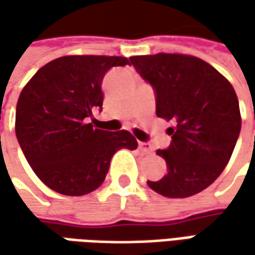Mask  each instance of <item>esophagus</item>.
<instances>
[{
    "instance_id": "esophagus-1",
    "label": "esophagus",
    "mask_w": 255,
    "mask_h": 255,
    "mask_svg": "<svg viewBox=\"0 0 255 255\" xmlns=\"http://www.w3.org/2000/svg\"><path fill=\"white\" fill-rule=\"evenodd\" d=\"M139 149L143 153H153V147L150 143L147 142H139Z\"/></svg>"
}]
</instances>
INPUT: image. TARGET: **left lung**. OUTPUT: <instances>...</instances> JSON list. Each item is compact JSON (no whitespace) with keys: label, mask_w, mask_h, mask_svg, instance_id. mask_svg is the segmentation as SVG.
I'll return each instance as SVG.
<instances>
[{"label":"left lung","mask_w":255,"mask_h":255,"mask_svg":"<svg viewBox=\"0 0 255 255\" xmlns=\"http://www.w3.org/2000/svg\"><path fill=\"white\" fill-rule=\"evenodd\" d=\"M136 72L156 96V115L173 121L169 147L157 154L167 174L147 181L164 197H190L207 189L227 166L241 130L234 88L200 58L179 54L132 56Z\"/></svg>","instance_id":"left-lung-1"}]
</instances>
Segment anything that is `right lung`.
Returning <instances> with one entry per match:
<instances>
[{
    "label": "right lung",
    "instance_id": "right-lung-1",
    "mask_svg": "<svg viewBox=\"0 0 255 255\" xmlns=\"http://www.w3.org/2000/svg\"><path fill=\"white\" fill-rule=\"evenodd\" d=\"M128 64L122 56H62L42 66L22 89L16 139L49 189L65 196L88 194L103 183L115 153L137 147L128 130L108 132L88 123L93 111H102L106 72Z\"/></svg>",
    "mask_w": 255,
    "mask_h": 255
}]
</instances>
